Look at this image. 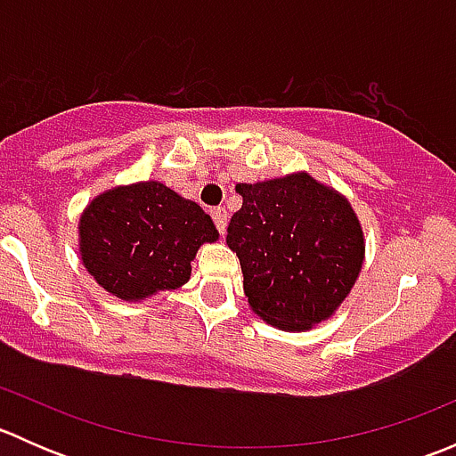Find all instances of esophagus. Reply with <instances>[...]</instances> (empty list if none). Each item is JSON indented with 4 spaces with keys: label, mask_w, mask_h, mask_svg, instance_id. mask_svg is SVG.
Segmentation results:
<instances>
[{
    "label": "esophagus",
    "mask_w": 456,
    "mask_h": 456,
    "mask_svg": "<svg viewBox=\"0 0 456 456\" xmlns=\"http://www.w3.org/2000/svg\"><path fill=\"white\" fill-rule=\"evenodd\" d=\"M211 218H214L216 223V229L220 232V236H224V232H227V209L224 207H216V209H211Z\"/></svg>",
    "instance_id": "esophagus-1"
}]
</instances>
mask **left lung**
Returning a JSON list of instances; mask_svg holds the SVG:
<instances>
[{
  "instance_id": "left-lung-1",
  "label": "left lung",
  "mask_w": 456,
  "mask_h": 456,
  "mask_svg": "<svg viewBox=\"0 0 456 456\" xmlns=\"http://www.w3.org/2000/svg\"><path fill=\"white\" fill-rule=\"evenodd\" d=\"M227 245L242 266L251 309L284 330L333 315L355 284L364 236L351 205L309 174L236 187Z\"/></svg>"
}]
</instances>
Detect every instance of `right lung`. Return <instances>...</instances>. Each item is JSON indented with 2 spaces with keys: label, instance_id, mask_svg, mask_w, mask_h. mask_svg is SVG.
Segmentation results:
<instances>
[{
  "label": "right lung",
  "instance_id": "right-lung-1",
  "mask_svg": "<svg viewBox=\"0 0 456 456\" xmlns=\"http://www.w3.org/2000/svg\"><path fill=\"white\" fill-rule=\"evenodd\" d=\"M79 236L81 257L96 282L121 300H142L185 284L196 251L218 240V229L200 205L150 181L92 200Z\"/></svg>",
  "mask_w": 456,
  "mask_h": 456
}]
</instances>
